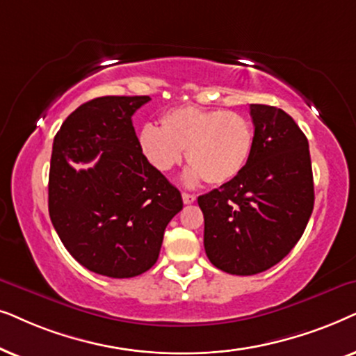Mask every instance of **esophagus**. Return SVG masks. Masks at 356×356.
Wrapping results in <instances>:
<instances>
[{
    "mask_svg": "<svg viewBox=\"0 0 356 356\" xmlns=\"http://www.w3.org/2000/svg\"><path fill=\"white\" fill-rule=\"evenodd\" d=\"M182 200L184 203H193L195 202V195H192V193H187V192H182Z\"/></svg>",
    "mask_w": 356,
    "mask_h": 356,
    "instance_id": "1",
    "label": "esophagus"
}]
</instances>
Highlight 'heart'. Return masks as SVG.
Masks as SVG:
<instances>
[{
	"label": "heart",
	"instance_id": "heart-1",
	"mask_svg": "<svg viewBox=\"0 0 356 356\" xmlns=\"http://www.w3.org/2000/svg\"><path fill=\"white\" fill-rule=\"evenodd\" d=\"M159 123L161 130L146 125L138 135L141 154L159 172L181 164L187 151L188 181L222 186L234 181L252 156L254 127L241 113L186 106L168 111Z\"/></svg>",
	"mask_w": 356,
	"mask_h": 356
}]
</instances>
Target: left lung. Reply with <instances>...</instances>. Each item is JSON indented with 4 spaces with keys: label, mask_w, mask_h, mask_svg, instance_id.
<instances>
[{
    "label": "left lung",
    "mask_w": 356,
    "mask_h": 356,
    "mask_svg": "<svg viewBox=\"0 0 356 356\" xmlns=\"http://www.w3.org/2000/svg\"><path fill=\"white\" fill-rule=\"evenodd\" d=\"M254 151L234 181L198 197L210 262L231 275L265 272L288 255L314 208L309 145L282 108L250 104Z\"/></svg>",
    "instance_id": "1"
}]
</instances>
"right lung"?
I'll return each mask as SVG.
<instances>
[{
  "label": "right lung",
  "mask_w": 356,
  "mask_h": 356,
  "mask_svg": "<svg viewBox=\"0 0 356 356\" xmlns=\"http://www.w3.org/2000/svg\"><path fill=\"white\" fill-rule=\"evenodd\" d=\"M149 101L92 99L66 117L54 140L51 225L83 267L111 278H131L153 267L165 226L182 210L181 192L145 159L131 123ZM96 157L92 168L75 169Z\"/></svg>",
  "instance_id": "add662e5"
}]
</instances>
